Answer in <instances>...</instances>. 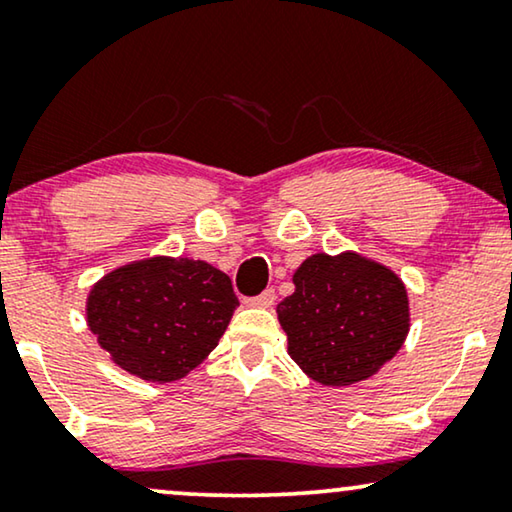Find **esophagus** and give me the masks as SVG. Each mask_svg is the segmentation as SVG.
<instances>
[{
  "mask_svg": "<svg viewBox=\"0 0 512 512\" xmlns=\"http://www.w3.org/2000/svg\"><path fill=\"white\" fill-rule=\"evenodd\" d=\"M244 303H247L249 307H272L275 305V291L265 289L263 293H258V296H254V298H247Z\"/></svg>",
  "mask_w": 512,
  "mask_h": 512,
  "instance_id": "obj_1",
  "label": "esophagus"
}]
</instances>
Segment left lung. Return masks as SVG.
Instances as JSON below:
<instances>
[{
  "mask_svg": "<svg viewBox=\"0 0 512 512\" xmlns=\"http://www.w3.org/2000/svg\"><path fill=\"white\" fill-rule=\"evenodd\" d=\"M296 291L277 305L291 359L312 380L347 387L394 359L408 335L401 279L359 254L310 256L293 275Z\"/></svg>",
  "mask_w": 512,
  "mask_h": 512,
  "instance_id": "obj_1",
  "label": "left lung"
}]
</instances>
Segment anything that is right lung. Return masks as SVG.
I'll return each instance as SVG.
<instances>
[{
  "mask_svg": "<svg viewBox=\"0 0 512 512\" xmlns=\"http://www.w3.org/2000/svg\"><path fill=\"white\" fill-rule=\"evenodd\" d=\"M237 305L230 277L209 263L149 258L97 282L88 326L123 370L172 382L219 345Z\"/></svg>",
  "mask_w": 512,
  "mask_h": 512,
  "instance_id": "right-lung-1",
  "label": "right lung"
}]
</instances>
